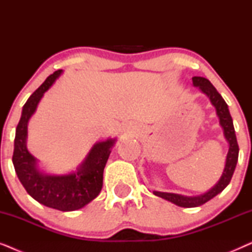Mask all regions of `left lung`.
<instances>
[{
  "label": "left lung",
  "mask_w": 252,
  "mask_h": 252,
  "mask_svg": "<svg viewBox=\"0 0 252 252\" xmlns=\"http://www.w3.org/2000/svg\"><path fill=\"white\" fill-rule=\"evenodd\" d=\"M192 85L201 89V92L208 96L211 104L216 108L217 116L219 118L220 126L223 129V136H225V139L229 144V149L228 153H227L225 168H223L219 181L204 194L184 196L180 194H174V192L154 191V194L158 197L166 199V201L172 202L178 206H182V208H196V206L204 204V203L218 195L219 192H221L230 182V179H232L234 171H235L237 158H239V144H237L235 129H234L233 119L230 117L228 105H227L225 99L221 97V95L217 92V89L213 87V85L208 79L203 77H194L192 78Z\"/></svg>",
  "instance_id": "left-lung-1"
}]
</instances>
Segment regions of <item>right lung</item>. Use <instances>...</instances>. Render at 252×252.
<instances>
[{
    "instance_id": "add662e5",
    "label": "right lung",
    "mask_w": 252,
    "mask_h": 252,
    "mask_svg": "<svg viewBox=\"0 0 252 252\" xmlns=\"http://www.w3.org/2000/svg\"><path fill=\"white\" fill-rule=\"evenodd\" d=\"M63 70L50 74L30 96L23 106L17 125L12 163L26 191L41 204L60 211H74L91 203L101 191L103 171L116 139L96 142L77 171L67 174H47L39 168L37 159L27 149V125L44 93L60 78Z\"/></svg>"
}]
</instances>
